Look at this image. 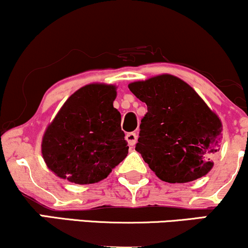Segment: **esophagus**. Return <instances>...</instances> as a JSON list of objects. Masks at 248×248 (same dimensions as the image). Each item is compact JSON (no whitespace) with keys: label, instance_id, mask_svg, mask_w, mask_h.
I'll return each instance as SVG.
<instances>
[{"label":"esophagus","instance_id":"1","mask_svg":"<svg viewBox=\"0 0 248 248\" xmlns=\"http://www.w3.org/2000/svg\"><path fill=\"white\" fill-rule=\"evenodd\" d=\"M126 140L128 142V144L133 147L134 144L136 143V141H138V135H136L135 133H128L126 135Z\"/></svg>","mask_w":248,"mask_h":248}]
</instances>
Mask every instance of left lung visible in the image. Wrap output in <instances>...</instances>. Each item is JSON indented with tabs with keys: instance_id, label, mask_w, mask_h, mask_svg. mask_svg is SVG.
<instances>
[{
	"instance_id": "1",
	"label": "left lung",
	"mask_w": 248,
	"mask_h": 248,
	"mask_svg": "<svg viewBox=\"0 0 248 248\" xmlns=\"http://www.w3.org/2000/svg\"><path fill=\"white\" fill-rule=\"evenodd\" d=\"M128 87L147 105L135 150L156 176L168 183H186L205 176L223 139L218 115L175 76H156Z\"/></svg>"
}]
</instances>
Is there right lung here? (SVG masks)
I'll list each match as a JSON object with an SVG mask.
<instances>
[{"label": "right lung", "mask_w": 248, "mask_h": 248, "mask_svg": "<svg viewBox=\"0 0 248 248\" xmlns=\"http://www.w3.org/2000/svg\"><path fill=\"white\" fill-rule=\"evenodd\" d=\"M114 85L90 84L65 101L42 140V155L55 175L76 184L106 178L126 158Z\"/></svg>", "instance_id": "right-lung-1"}]
</instances>
